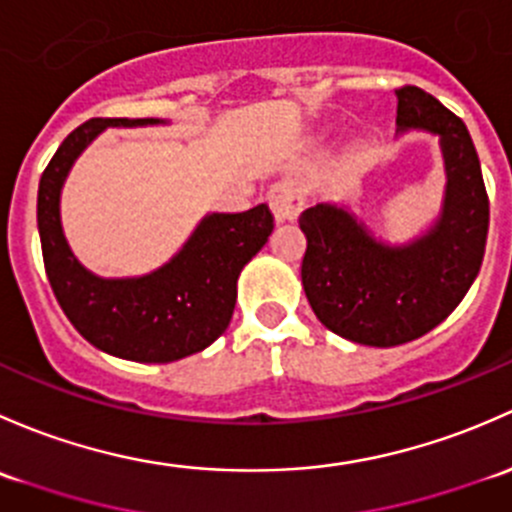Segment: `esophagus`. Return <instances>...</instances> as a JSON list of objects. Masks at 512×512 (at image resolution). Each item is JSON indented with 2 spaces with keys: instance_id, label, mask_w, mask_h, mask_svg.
<instances>
[{
  "instance_id": "1",
  "label": "esophagus",
  "mask_w": 512,
  "mask_h": 512,
  "mask_svg": "<svg viewBox=\"0 0 512 512\" xmlns=\"http://www.w3.org/2000/svg\"><path fill=\"white\" fill-rule=\"evenodd\" d=\"M268 204L276 221H293L303 209L305 199L293 179H281L268 189Z\"/></svg>"
}]
</instances>
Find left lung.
I'll use <instances>...</instances> for the list:
<instances>
[{
  "label": "left lung",
  "mask_w": 512,
  "mask_h": 512,
  "mask_svg": "<svg viewBox=\"0 0 512 512\" xmlns=\"http://www.w3.org/2000/svg\"><path fill=\"white\" fill-rule=\"evenodd\" d=\"M399 133L439 135L446 160L444 212L434 229L402 249L374 241L345 209L315 204L300 214L305 295L335 335L394 347L434 330L478 276L488 239V192L468 128L431 93L397 88Z\"/></svg>",
  "instance_id": "left-lung-1"
}]
</instances>
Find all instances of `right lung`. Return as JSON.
<instances>
[{
    "mask_svg": "<svg viewBox=\"0 0 512 512\" xmlns=\"http://www.w3.org/2000/svg\"><path fill=\"white\" fill-rule=\"evenodd\" d=\"M155 118H91L78 125L39 182L41 254L56 300L73 328L108 355L133 362H175L212 345L229 325L236 281L273 231L266 204L241 214H209L182 251L142 278H98L68 249L59 197L73 160L110 125H152Z\"/></svg>",
    "mask_w": 512,
    "mask_h": 512,
    "instance_id": "add662e5",
    "label": "right lung"
}]
</instances>
